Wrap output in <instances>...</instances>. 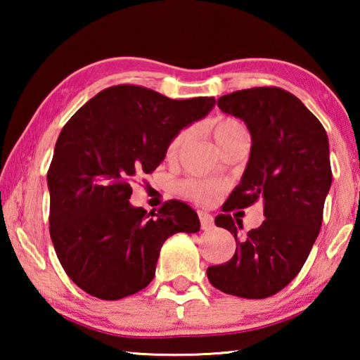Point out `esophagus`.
I'll return each instance as SVG.
<instances>
[{"instance_id": "esophagus-1", "label": "esophagus", "mask_w": 360, "mask_h": 360, "mask_svg": "<svg viewBox=\"0 0 360 360\" xmlns=\"http://www.w3.org/2000/svg\"><path fill=\"white\" fill-rule=\"evenodd\" d=\"M198 217H200V225H202L203 230H210L214 225V219H212L211 214L205 211H198Z\"/></svg>"}]
</instances>
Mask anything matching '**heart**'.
I'll return each mask as SVG.
<instances>
[{
    "instance_id": "heart-1",
    "label": "heart",
    "mask_w": 360,
    "mask_h": 360,
    "mask_svg": "<svg viewBox=\"0 0 360 360\" xmlns=\"http://www.w3.org/2000/svg\"><path fill=\"white\" fill-rule=\"evenodd\" d=\"M243 131H246L245 125L240 124V122L235 119H219L214 124V127H212V136H214V141L219 148H221L224 143H227L229 139H231ZM188 135H191V131L188 130L179 131L178 135L169 141L167 155L168 157L178 155V152L187 141ZM221 191H222V184H219V182H214V181H206V179H187V181H182L179 184V192L184 195V197L202 205H208L211 202H214Z\"/></svg>"
}]
</instances>
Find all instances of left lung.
<instances>
[{
    "instance_id": "obj_1",
    "label": "left lung",
    "mask_w": 360,
    "mask_h": 360,
    "mask_svg": "<svg viewBox=\"0 0 360 360\" xmlns=\"http://www.w3.org/2000/svg\"><path fill=\"white\" fill-rule=\"evenodd\" d=\"M217 106L245 122L252 146L240 184L214 221L235 236V255L206 275L225 294L266 298L298 275L319 235L332 184L328 138L314 114L278 87L238 90ZM255 201L264 203L266 221L241 234L228 211Z\"/></svg>"
}]
</instances>
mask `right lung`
Segmentation results:
<instances>
[{
  "mask_svg": "<svg viewBox=\"0 0 360 360\" xmlns=\"http://www.w3.org/2000/svg\"><path fill=\"white\" fill-rule=\"evenodd\" d=\"M212 96L172 100L139 85L101 90L66 122L47 186L51 238L66 275L101 300L136 294L155 276L163 243L200 230L187 203L169 200L158 212L133 206L130 181L149 174L168 144L208 115Z\"/></svg>",
  "mask_w": 360,
  "mask_h": 360,
  "instance_id": "obj_1",
  "label": "right lung"
}]
</instances>
